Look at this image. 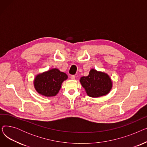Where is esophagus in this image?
<instances>
[{
	"mask_svg": "<svg viewBox=\"0 0 147 147\" xmlns=\"http://www.w3.org/2000/svg\"><path fill=\"white\" fill-rule=\"evenodd\" d=\"M70 78H71V79H72V80H74L75 78H76V76H75L74 75H71V76H70Z\"/></svg>",
	"mask_w": 147,
	"mask_h": 147,
	"instance_id": "1",
	"label": "esophagus"
}]
</instances>
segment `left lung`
<instances>
[{"label": "left lung", "mask_w": 147, "mask_h": 147, "mask_svg": "<svg viewBox=\"0 0 147 147\" xmlns=\"http://www.w3.org/2000/svg\"><path fill=\"white\" fill-rule=\"evenodd\" d=\"M80 83L88 96L98 98L107 95L113 86V82L109 74L95 69H91L88 76L82 77Z\"/></svg>", "instance_id": "left-lung-1"}]
</instances>
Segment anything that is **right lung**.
I'll return each instance as SVG.
<instances>
[{
    "label": "right lung",
    "mask_w": 147,
    "mask_h": 147,
    "mask_svg": "<svg viewBox=\"0 0 147 147\" xmlns=\"http://www.w3.org/2000/svg\"><path fill=\"white\" fill-rule=\"evenodd\" d=\"M68 78L67 75L57 68L38 74L34 80V86L38 94L47 97L56 96L63 82Z\"/></svg>",
    "instance_id": "add662e5"
}]
</instances>
